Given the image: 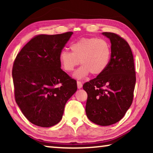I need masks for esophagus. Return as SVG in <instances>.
<instances>
[{
  "label": "esophagus",
  "mask_w": 153,
  "mask_h": 153,
  "mask_svg": "<svg viewBox=\"0 0 153 153\" xmlns=\"http://www.w3.org/2000/svg\"><path fill=\"white\" fill-rule=\"evenodd\" d=\"M77 88L80 89L82 88V83L80 81H77Z\"/></svg>",
  "instance_id": "1"
}]
</instances>
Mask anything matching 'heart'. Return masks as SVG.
<instances>
[{
    "label": "heart",
    "instance_id": "1",
    "mask_svg": "<svg viewBox=\"0 0 153 153\" xmlns=\"http://www.w3.org/2000/svg\"><path fill=\"white\" fill-rule=\"evenodd\" d=\"M71 52L63 50L59 55V61L65 71L71 73L79 63L82 65L75 76L83 78L90 73L100 75L110 63L111 49L107 40L97 38H82L71 45Z\"/></svg>",
    "mask_w": 153,
    "mask_h": 153
}]
</instances>
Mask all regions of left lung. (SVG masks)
<instances>
[{"label":"left lung","mask_w":153,"mask_h":153,"mask_svg":"<svg viewBox=\"0 0 153 153\" xmlns=\"http://www.w3.org/2000/svg\"><path fill=\"white\" fill-rule=\"evenodd\" d=\"M102 34L110 40L111 56L107 68L96 78L86 82V113L97 125L110 126L125 115L132 103L136 71L130 46L120 36L111 32Z\"/></svg>","instance_id":"1"}]
</instances>
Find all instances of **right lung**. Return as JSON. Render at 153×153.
I'll list each match as a JSON object with an SVG mask.
<instances>
[{
    "mask_svg": "<svg viewBox=\"0 0 153 153\" xmlns=\"http://www.w3.org/2000/svg\"><path fill=\"white\" fill-rule=\"evenodd\" d=\"M73 34H40L17 54L12 69L15 98L25 117L36 126L49 128L61 120L77 82L61 68L59 55Z\"/></svg>",
    "mask_w": 153,
    "mask_h": 153,
    "instance_id": "obj_1",
    "label": "right lung"
}]
</instances>
